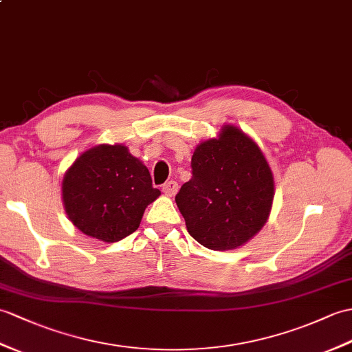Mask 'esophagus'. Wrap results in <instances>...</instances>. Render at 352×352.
Here are the masks:
<instances>
[{
    "label": "esophagus",
    "instance_id": "1",
    "mask_svg": "<svg viewBox=\"0 0 352 352\" xmlns=\"http://www.w3.org/2000/svg\"><path fill=\"white\" fill-rule=\"evenodd\" d=\"M162 190H163V193H165L166 196H174L177 193V190H178V184H177V182H174V179H170V182L163 184Z\"/></svg>",
    "mask_w": 352,
    "mask_h": 352
}]
</instances>
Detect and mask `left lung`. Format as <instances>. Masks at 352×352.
I'll return each mask as SVG.
<instances>
[{"instance_id": "obj_1", "label": "left lung", "mask_w": 352, "mask_h": 352, "mask_svg": "<svg viewBox=\"0 0 352 352\" xmlns=\"http://www.w3.org/2000/svg\"><path fill=\"white\" fill-rule=\"evenodd\" d=\"M274 198L273 174L259 146L235 126L201 142L192 178L175 196L193 239L211 250H232L267 222Z\"/></svg>"}]
</instances>
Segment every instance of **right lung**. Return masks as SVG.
<instances>
[{
    "label": "right lung",
    "mask_w": 352,
    "mask_h": 352,
    "mask_svg": "<svg viewBox=\"0 0 352 352\" xmlns=\"http://www.w3.org/2000/svg\"><path fill=\"white\" fill-rule=\"evenodd\" d=\"M159 195L146 166L120 144L87 150L63 178V202L72 223L104 243L135 232Z\"/></svg>",
    "instance_id": "1"
}]
</instances>
